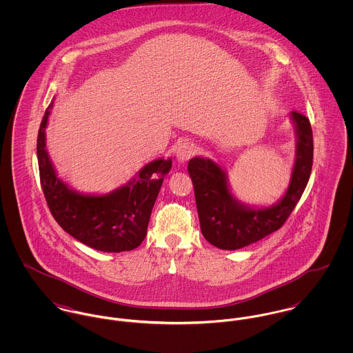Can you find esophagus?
<instances>
[{"mask_svg": "<svg viewBox=\"0 0 353 353\" xmlns=\"http://www.w3.org/2000/svg\"><path fill=\"white\" fill-rule=\"evenodd\" d=\"M194 153H196V148L193 147V144H190V143H183V144H181V145L178 147L175 156H176V160H178L179 163H186L190 157L194 156Z\"/></svg>", "mask_w": 353, "mask_h": 353, "instance_id": "esophagus-1", "label": "esophagus"}]
</instances>
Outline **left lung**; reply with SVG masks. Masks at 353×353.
<instances>
[{
	"mask_svg": "<svg viewBox=\"0 0 353 353\" xmlns=\"http://www.w3.org/2000/svg\"><path fill=\"white\" fill-rule=\"evenodd\" d=\"M296 151L285 194L270 206H252L231 192L227 172L213 160L193 157L188 171L193 181L203 238L221 250H238L277 231L301 200L312 167V130L305 115L291 111Z\"/></svg>",
	"mask_w": 353,
	"mask_h": 353,
	"instance_id": "8db88e82",
	"label": "left lung"
}]
</instances>
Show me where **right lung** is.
Returning a JSON list of instances; mask_svg holds the SVG:
<instances>
[{"instance_id":"right-lung-1","label":"right lung","mask_w":353,"mask_h":353,"mask_svg":"<svg viewBox=\"0 0 353 353\" xmlns=\"http://www.w3.org/2000/svg\"><path fill=\"white\" fill-rule=\"evenodd\" d=\"M52 101L38 133L39 175L55 221L79 242L104 252H129L147 235L152 208L171 159H156L144 165L126 185L107 194H84L66 185L58 175L46 151V126Z\"/></svg>"}]
</instances>
